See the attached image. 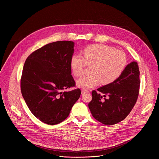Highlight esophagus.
<instances>
[{"label": "esophagus", "instance_id": "1", "mask_svg": "<svg viewBox=\"0 0 159 159\" xmlns=\"http://www.w3.org/2000/svg\"><path fill=\"white\" fill-rule=\"evenodd\" d=\"M89 90H86V89H82V93L84 94V93H88Z\"/></svg>", "mask_w": 159, "mask_h": 159}]
</instances>
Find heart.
Here are the masks:
<instances>
[{
    "instance_id": "heart-1",
    "label": "heart",
    "mask_w": 159,
    "mask_h": 159,
    "mask_svg": "<svg viewBox=\"0 0 159 159\" xmlns=\"http://www.w3.org/2000/svg\"><path fill=\"white\" fill-rule=\"evenodd\" d=\"M83 55L74 54L70 60L71 69L77 77L82 75L87 64L91 65L89 75L77 80V85L84 89L97 86L100 81L103 85L115 82L123 74L127 63L125 54L120 50L104 44H94L83 50Z\"/></svg>"
}]
</instances>
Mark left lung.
<instances>
[{
    "label": "left lung",
    "mask_w": 159,
    "mask_h": 159,
    "mask_svg": "<svg viewBox=\"0 0 159 159\" xmlns=\"http://www.w3.org/2000/svg\"><path fill=\"white\" fill-rule=\"evenodd\" d=\"M140 70L137 61L127 65L115 82L93 90V99L89 108L93 116L106 125H112L123 121L137 102L140 89ZM100 93L104 94L102 99ZM106 95L108 96L107 99Z\"/></svg>",
    "instance_id": "1"
}]
</instances>
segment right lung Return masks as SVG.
Masks as SVG:
<instances>
[{
  "label": "right lung",
  "instance_id": "right-lung-1",
  "mask_svg": "<svg viewBox=\"0 0 159 159\" xmlns=\"http://www.w3.org/2000/svg\"><path fill=\"white\" fill-rule=\"evenodd\" d=\"M74 42L58 41L35 50L27 58L20 78V90L33 115L55 125L64 121L81 94L71 75Z\"/></svg>",
  "mask_w": 159,
  "mask_h": 159
}]
</instances>
